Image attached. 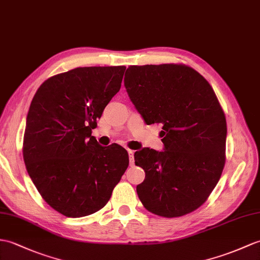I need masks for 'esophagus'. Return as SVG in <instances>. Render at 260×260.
I'll return each mask as SVG.
<instances>
[{
	"label": "esophagus",
	"instance_id": "obj_1",
	"mask_svg": "<svg viewBox=\"0 0 260 260\" xmlns=\"http://www.w3.org/2000/svg\"><path fill=\"white\" fill-rule=\"evenodd\" d=\"M128 156H129V164L131 166L134 165V150L128 149Z\"/></svg>",
	"mask_w": 260,
	"mask_h": 260
}]
</instances>
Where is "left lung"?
Here are the masks:
<instances>
[{"label": "left lung", "instance_id": "1", "mask_svg": "<svg viewBox=\"0 0 260 260\" xmlns=\"http://www.w3.org/2000/svg\"><path fill=\"white\" fill-rule=\"evenodd\" d=\"M124 85L147 125L160 123L164 150L134 154L145 179L138 198L148 212L179 217L194 212L218 183L225 165L227 126L214 89L191 68L133 65Z\"/></svg>", "mask_w": 260, "mask_h": 260}]
</instances>
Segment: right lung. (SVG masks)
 I'll return each instance as SVG.
<instances>
[{
    "instance_id": "obj_1",
    "label": "right lung",
    "mask_w": 260,
    "mask_h": 260,
    "mask_svg": "<svg viewBox=\"0 0 260 260\" xmlns=\"http://www.w3.org/2000/svg\"><path fill=\"white\" fill-rule=\"evenodd\" d=\"M125 66L77 68L46 80L26 117L23 157L50 206L78 218L102 209L128 167L127 150L92 136L122 84Z\"/></svg>"
}]
</instances>
